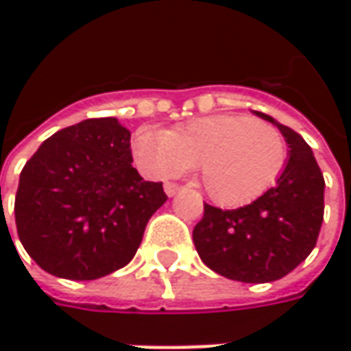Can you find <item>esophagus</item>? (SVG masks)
Wrapping results in <instances>:
<instances>
[{
  "label": "esophagus",
  "instance_id": "1",
  "mask_svg": "<svg viewBox=\"0 0 351 351\" xmlns=\"http://www.w3.org/2000/svg\"><path fill=\"white\" fill-rule=\"evenodd\" d=\"M164 191H166V195L168 197H173L176 193H180L182 191V185H178V183H164Z\"/></svg>",
  "mask_w": 351,
  "mask_h": 351
}]
</instances>
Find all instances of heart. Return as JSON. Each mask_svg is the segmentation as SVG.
Returning a JSON list of instances; mask_svg holds the SVG:
<instances>
[{
  "label": "heart",
  "mask_w": 351,
  "mask_h": 351,
  "mask_svg": "<svg viewBox=\"0 0 351 351\" xmlns=\"http://www.w3.org/2000/svg\"><path fill=\"white\" fill-rule=\"evenodd\" d=\"M138 166L154 178L197 164L205 193L223 207L263 195L287 166V142L274 125L248 115L221 113L168 130L138 128L132 138Z\"/></svg>",
  "instance_id": "obj_1"
}]
</instances>
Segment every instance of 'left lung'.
Returning a JSON list of instances; mask_svg holds the SVG:
<instances>
[{
    "mask_svg": "<svg viewBox=\"0 0 351 351\" xmlns=\"http://www.w3.org/2000/svg\"><path fill=\"white\" fill-rule=\"evenodd\" d=\"M289 144V160L277 183L240 209L205 205L193 228V242L203 263L219 276L267 283L285 277L317 246L324 219V178L306 142L276 119Z\"/></svg>",
    "mask_w": 351,
    "mask_h": 351,
    "instance_id": "obj_1",
    "label": "left lung"
}]
</instances>
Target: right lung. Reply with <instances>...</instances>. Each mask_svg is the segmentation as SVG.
I'll return each mask as SVG.
<instances>
[{
  "mask_svg": "<svg viewBox=\"0 0 351 351\" xmlns=\"http://www.w3.org/2000/svg\"><path fill=\"white\" fill-rule=\"evenodd\" d=\"M166 199L162 183L144 182L132 168L128 128L115 117L86 119L52 134L25 164L17 234L48 274L99 279L134 258Z\"/></svg>",
  "mask_w": 351,
  "mask_h": 351,
  "instance_id": "1",
  "label": "right lung"
}]
</instances>
